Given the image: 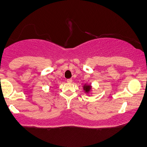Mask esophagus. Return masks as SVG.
<instances>
[{"instance_id": "esophagus-1", "label": "esophagus", "mask_w": 147, "mask_h": 147, "mask_svg": "<svg viewBox=\"0 0 147 147\" xmlns=\"http://www.w3.org/2000/svg\"><path fill=\"white\" fill-rule=\"evenodd\" d=\"M66 82H68V83H71V82H72V80L71 79H67V80H66Z\"/></svg>"}]
</instances>
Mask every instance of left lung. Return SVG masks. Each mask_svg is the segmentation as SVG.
<instances>
[{
  "instance_id": "obj_1",
  "label": "left lung",
  "mask_w": 147,
  "mask_h": 147,
  "mask_svg": "<svg viewBox=\"0 0 147 147\" xmlns=\"http://www.w3.org/2000/svg\"><path fill=\"white\" fill-rule=\"evenodd\" d=\"M83 89L86 93L89 94L91 91V89H92V86H91V85H89V84H86L83 86Z\"/></svg>"
}]
</instances>
